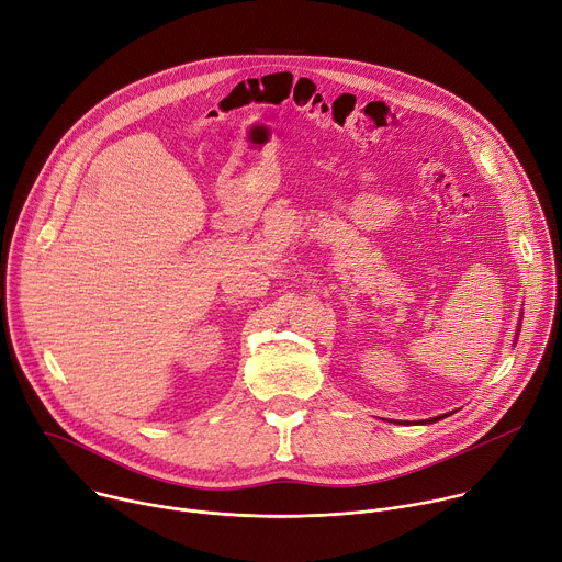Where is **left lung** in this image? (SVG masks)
<instances>
[{
  "instance_id": "1",
  "label": "left lung",
  "mask_w": 562,
  "mask_h": 562,
  "mask_svg": "<svg viewBox=\"0 0 562 562\" xmlns=\"http://www.w3.org/2000/svg\"><path fill=\"white\" fill-rule=\"evenodd\" d=\"M445 417V415H442ZM442 417H432V419H428V422H438V419H442Z\"/></svg>"
}]
</instances>
